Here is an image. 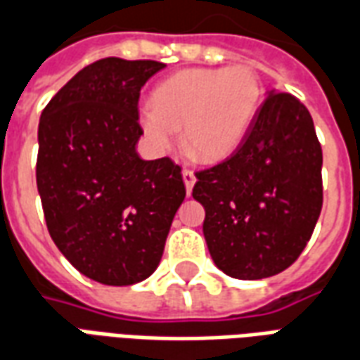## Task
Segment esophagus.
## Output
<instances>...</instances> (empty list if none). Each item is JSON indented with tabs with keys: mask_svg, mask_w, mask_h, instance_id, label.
Returning <instances> with one entry per match:
<instances>
[{
	"mask_svg": "<svg viewBox=\"0 0 360 360\" xmlns=\"http://www.w3.org/2000/svg\"><path fill=\"white\" fill-rule=\"evenodd\" d=\"M183 181H185V188H187V193H191L193 191V187H195V172H191V169H183Z\"/></svg>",
	"mask_w": 360,
	"mask_h": 360,
	"instance_id": "1",
	"label": "esophagus"
}]
</instances>
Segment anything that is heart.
<instances>
[{
	"label": "heart",
	"mask_w": 360,
	"mask_h": 360,
	"mask_svg": "<svg viewBox=\"0 0 360 360\" xmlns=\"http://www.w3.org/2000/svg\"><path fill=\"white\" fill-rule=\"evenodd\" d=\"M262 100L255 69L196 67L167 77L142 108L139 125L158 152L175 144V131L191 158L219 162L233 152L249 131Z\"/></svg>",
	"instance_id": "b5f03b06"
}]
</instances>
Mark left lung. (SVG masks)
<instances>
[{
	"instance_id": "8db88e82",
	"label": "left lung",
	"mask_w": 360,
	"mask_h": 360,
	"mask_svg": "<svg viewBox=\"0 0 360 360\" xmlns=\"http://www.w3.org/2000/svg\"><path fill=\"white\" fill-rule=\"evenodd\" d=\"M214 264L237 279H262L293 264L322 210V148L309 110L270 90L231 156L196 173Z\"/></svg>"
}]
</instances>
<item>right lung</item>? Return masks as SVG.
Masks as SVG:
<instances>
[{
    "label": "right lung",
    "instance_id": "right-lung-1",
    "mask_svg": "<svg viewBox=\"0 0 360 360\" xmlns=\"http://www.w3.org/2000/svg\"><path fill=\"white\" fill-rule=\"evenodd\" d=\"M160 61L105 58L75 75L44 108L36 185L61 255L103 285L154 274L185 200L181 167L136 154L139 96Z\"/></svg>",
    "mask_w": 360,
    "mask_h": 360
}]
</instances>
